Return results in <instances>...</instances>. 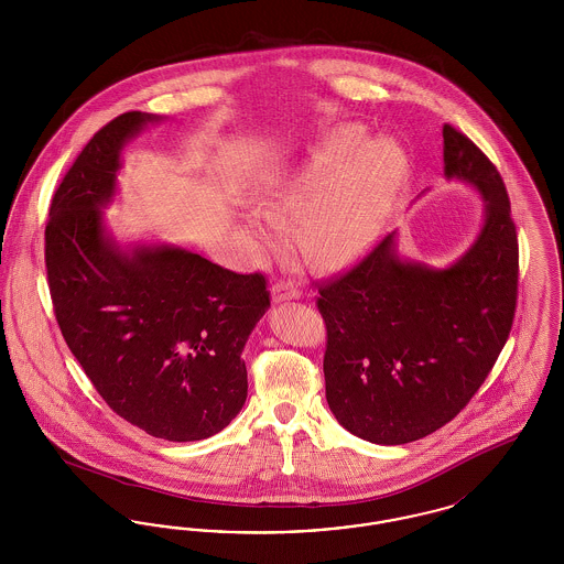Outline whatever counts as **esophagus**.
<instances>
[{
  "label": "esophagus",
  "instance_id": "1",
  "mask_svg": "<svg viewBox=\"0 0 564 564\" xmlns=\"http://www.w3.org/2000/svg\"><path fill=\"white\" fill-rule=\"evenodd\" d=\"M302 295V292L295 288L294 283H285V281H281V283H276V285H272V302H285V300H297Z\"/></svg>",
  "mask_w": 564,
  "mask_h": 564
}]
</instances>
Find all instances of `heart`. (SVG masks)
<instances>
[{
	"mask_svg": "<svg viewBox=\"0 0 564 564\" xmlns=\"http://www.w3.org/2000/svg\"><path fill=\"white\" fill-rule=\"evenodd\" d=\"M403 164L393 139H368L364 124H340L313 148L302 169L270 192L267 214L304 217L300 247L313 264H347L375 239ZM247 228L262 239L272 237V226L260 214L247 217Z\"/></svg>",
	"mask_w": 564,
	"mask_h": 564,
	"instance_id": "b5f03b06",
	"label": "heart"
}]
</instances>
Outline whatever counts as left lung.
Returning a JSON list of instances; mask_svg holds the SVG:
<instances>
[{
  "label": "left lung",
  "instance_id": "left-lung-1",
  "mask_svg": "<svg viewBox=\"0 0 564 564\" xmlns=\"http://www.w3.org/2000/svg\"><path fill=\"white\" fill-rule=\"evenodd\" d=\"M442 134L444 175L482 196L476 241L451 267L431 269L402 258L391 232L319 288L329 410L382 446L453 421L492 370L516 313L518 237L506 184L469 137L451 124Z\"/></svg>",
  "mask_w": 564,
  "mask_h": 564
}]
</instances>
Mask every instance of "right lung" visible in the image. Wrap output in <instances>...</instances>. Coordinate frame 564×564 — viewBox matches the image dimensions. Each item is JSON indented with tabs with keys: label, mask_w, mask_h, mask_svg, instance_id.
<instances>
[{
	"label": "right lung",
	"mask_w": 564,
	"mask_h": 564,
	"mask_svg": "<svg viewBox=\"0 0 564 564\" xmlns=\"http://www.w3.org/2000/svg\"><path fill=\"white\" fill-rule=\"evenodd\" d=\"M161 116L127 111L86 143L54 192L46 272L61 334L109 408L169 442L228 427L247 400L242 349L267 279L166 242L122 247L106 226L122 148Z\"/></svg>",
	"instance_id": "add662e5"
}]
</instances>
